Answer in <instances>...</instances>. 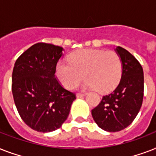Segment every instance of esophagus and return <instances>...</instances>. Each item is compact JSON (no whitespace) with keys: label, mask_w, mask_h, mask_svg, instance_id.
Wrapping results in <instances>:
<instances>
[{"label":"esophagus","mask_w":156,"mask_h":156,"mask_svg":"<svg viewBox=\"0 0 156 156\" xmlns=\"http://www.w3.org/2000/svg\"><path fill=\"white\" fill-rule=\"evenodd\" d=\"M85 95H86V93H78L76 96H77V98H82L83 97V96H85Z\"/></svg>","instance_id":"34e87169"}]
</instances>
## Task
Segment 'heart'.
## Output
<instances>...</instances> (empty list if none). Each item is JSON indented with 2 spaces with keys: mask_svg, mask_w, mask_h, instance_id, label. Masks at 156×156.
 I'll return each mask as SVG.
<instances>
[{
  "mask_svg": "<svg viewBox=\"0 0 156 156\" xmlns=\"http://www.w3.org/2000/svg\"><path fill=\"white\" fill-rule=\"evenodd\" d=\"M121 71V58L112 50H78L69 55V63L60 62L56 66V76L65 87L74 88L84 75L87 87L100 92H108L116 87Z\"/></svg>",
  "mask_w": 156,
  "mask_h": 156,
  "instance_id": "heart-1",
  "label": "heart"
}]
</instances>
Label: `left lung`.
<instances>
[{
    "label": "left lung",
    "mask_w": 156,
    "mask_h": 156,
    "mask_svg": "<svg viewBox=\"0 0 156 156\" xmlns=\"http://www.w3.org/2000/svg\"><path fill=\"white\" fill-rule=\"evenodd\" d=\"M116 51L122 64V73L118 86L91 110L93 119L100 128L117 132L130 125L138 115L144 95V76L140 63L123 48Z\"/></svg>",
    "instance_id": "left-lung-1"
}]
</instances>
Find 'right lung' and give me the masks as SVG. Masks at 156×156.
Wrapping results in <instances>:
<instances>
[{
    "mask_svg": "<svg viewBox=\"0 0 156 156\" xmlns=\"http://www.w3.org/2000/svg\"><path fill=\"white\" fill-rule=\"evenodd\" d=\"M59 46L37 43L16 61L12 73L13 100L23 121L38 132L56 130L66 121L76 99L55 77L62 56Z\"/></svg>",
    "mask_w": 156,
    "mask_h": 156,
    "instance_id": "right-lung-1",
    "label": "right lung"
}]
</instances>
